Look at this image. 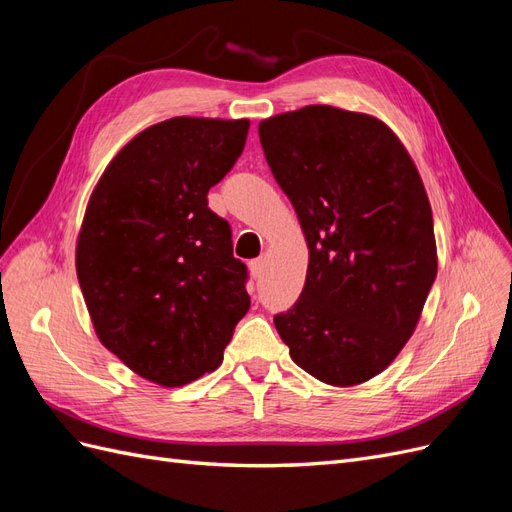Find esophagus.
<instances>
[{
    "label": "esophagus",
    "mask_w": 512,
    "mask_h": 512,
    "mask_svg": "<svg viewBox=\"0 0 512 512\" xmlns=\"http://www.w3.org/2000/svg\"><path fill=\"white\" fill-rule=\"evenodd\" d=\"M250 273H252V277H262V273H265V258H256V260H252L250 262Z\"/></svg>",
    "instance_id": "esophagus-1"
}]
</instances>
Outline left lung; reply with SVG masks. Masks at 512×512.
Segmentation results:
<instances>
[{
  "mask_svg": "<svg viewBox=\"0 0 512 512\" xmlns=\"http://www.w3.org/2000/svg\"><path fill=\"white\" fill-rule=\"evenodd\" d=\"M258 134L309 247L303 292L275 329L307 374L361 384L406 346L436 280L421 175L371 115L312 104L260 121Z\"/></svg>",
  "mask_w": 512,
  "mask_h": 512,
  "instance_id": "obj_1",
  "label": "left lung"
}]
</instances>
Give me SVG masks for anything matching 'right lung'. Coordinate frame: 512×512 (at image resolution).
I'll use <instances>...</instances> for the list:
<instances>
[{
  "label": "right lung",
  "mask_w": 512,
  "mask_h": 512,
  "mask_svg": "<svg viewBox=\"0 0 512 512\" xmlns=\"http://www.w3.org/2000/svg\"><path fill=\"white\" fill-rule=\"evenodd\" d=\"M250 121L173 117L123 147L89 198L76 275L104 348L138 376L183 386L218 369L250 309L247 267L207 194Z\"/></svg>",
  "instance_id": "right-lung-1"
}]
</instances>
